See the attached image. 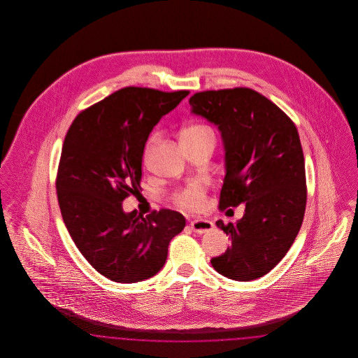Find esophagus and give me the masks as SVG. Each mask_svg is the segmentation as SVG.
<instances>
[{
	"label": "esophagus",
	"mask_w": 358,
	"mask_h": 358,
	"mask_svg": "<svg viewBox=\"0 0 358 358\" xmlns=\"http://www.w3.org/2000/svg\"><path fill=\"white\" fill-rule=\"evenodd\" d=\"M190 228L193 232L203 235V234L210 232L215 228V224L206 219H196V220L190 222Z\"/></svg>",
	"instance_id": "obj_1"
}]
</instances>
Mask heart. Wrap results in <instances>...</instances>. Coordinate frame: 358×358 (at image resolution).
I'll list each match as a JSON object with an SVG mask.
<instances>
[{
    "mask_svg": "<svg viewBox=\"0 0 358 358\" xmlns=\"http://www.w3.org/2000/svg\"><path fill=\"white\" fill-rule=\"evenodd\" d=\"M213 136L212 130L208 129L206 126H201V124H193L190 127L185 129L181 134V139H185V138H200V136ZM158 136H154L149 143H148V148H146V153L145 155L148 157L152 149H153L154 143L157 142ZM205 199V189L203 181H193L190 182L189 185H187L182 189H180L176 194H174V200L176 203L187 209H192V210H196V209H200L203 204H204Z\"/></svg>",
    "mask_w": 358,
    "mask_h": 358,
    "instance_id": "b5f03b06",
    "label": "heart"
}]
</instances>
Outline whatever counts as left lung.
<instances>
[{
	"label": "left lung",
	"mask_w": 358,
	"mask_h": 358,
	"mask_svg": "<svg viewBox=\"0 0 358 358\" xmlns=\"http://www.w3.org/2000/svg\"><path fill=\"white\" fill-rule=\"evenodd\" d=\"M189 104L190 114L222 134L225 177L219 206L245 205L235 224L216 222L231 236V247L210 263L228 279L255 280L285 257L303 222L306 176L298 130L251 88L197 92Z\"/></svg>",
	"instance_id": "1"
}]
</instances>
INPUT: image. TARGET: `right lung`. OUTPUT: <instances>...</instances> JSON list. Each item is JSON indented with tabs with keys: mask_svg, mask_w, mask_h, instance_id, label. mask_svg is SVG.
I'll return each mask as SVG.
<instances>
[{
	"mask_svg": "<svg viewBox=\"0 0 358 358\" xmlns=\"http://www.w3.org/2000/svg\"><path fill=\"white\" fill-rule=\"evenodd\" d=\"M189 91L126 87L80 113L64 139L56 180L63 222L87 262L118 283L149 279L164 267L185 217L171 209L124 212L142 177L146 141Z\"/></svg>",
	"mask_w": 358,
	"mask_h": 358,
	"instance_id": "right-lung-1",
	"label": "right lung"
}]
</instances>
